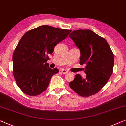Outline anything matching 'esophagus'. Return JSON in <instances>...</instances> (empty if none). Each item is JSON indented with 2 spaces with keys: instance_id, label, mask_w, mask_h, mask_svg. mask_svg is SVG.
Here are the masks:
<instances>
[{
  "instance_id": "1",
  "label": "esophagus",
  "mask_w": 126,
  "mask_h": 126,
  "mask_svg": "<svg viewBox=\"0 0 126 126\" xmlns=\"http://www.w3.org/2000/svg\"><path fill=\"white\" fill-rule=\"evenodd\" d=\"M61 71L62 73H63V74H66L67 73V71L65 70V69H62Z\"/></svg>"
}]
</instances>
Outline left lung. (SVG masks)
<instances>
[{
	"label": "left lung",
	"instance_id": "1",
	"mask_svg": "<svg viewBox=\"0 0 126 126\" xmlns=\"http://www.w3.org/2000/svg\"><path fill=\"white\" fill-rule=\"evenodd\" d=\"M69 37L81 52L80 65H86V77L76 74L69 86L79 95L88 97L99 92L112 75L114 54L107 41L90 30L73 31Z\"/></svg>",
	"mask_w": 126,
	"mask_h": 126
}]
</instances>
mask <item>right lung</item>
<instances>
[{
	"label": "right lung",
	"mask_w": 126,
	"mask_h": 126,
	"mask_svg": "<svg viewBox=\"0 0 126 126\" xmlns=\"http://www.w3.org/2000/svg\"><path fill=\"white\" fill-rule=\"evenodd\" d=\"M71 31L41 25L24 34L12 56L13 75L23 93L36 96L48 88L52 77L59 72L58 69L49 67L48 54H52L56 45Z\"/></svg>",
	"instance_id": "add662e5"
}]
</instances>
